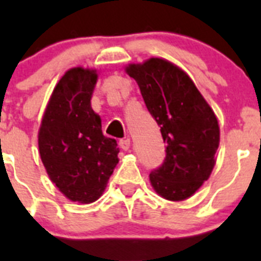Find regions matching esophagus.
Returning a JSON list of instances; mask_svg holds the SVG:
<instances>
[{"instance_id": "esophagus-1", "label": "esophagus", "mask_w": 261, "mask_h": 261, "mask_svg": "<svg viewBox=\"0 0 261 261\" xmlns=\"http://www.w3.org/2000/svg\"><path fill=\"white\" fill-rule=\"evenodd\" d=\"M119 146L123 149V150H129L130 149V140L129 138H125V140H120Z\"/></svg>"}]
</instances>
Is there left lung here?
<instances>
[{"instance_id":"obj_1","label":"left lung","mask_w":261,"mask_h":261,"mask_svg":"<svg viewBox=\"0 0 261 261\" xmlns=\"http://www.w3.org/2000/svg\"><path fill=\"white\" fill-rule=\"evenodd\" d=\"M125 73L137 82L166 144L165 162L149 175L153 190L168 201L190 199L216 165L220 125L214 111L190 75L168 60L129 64Z\"/></svg>"}]
</instances>
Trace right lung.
Segmentation results:
<instances>
[{
    "label": "right lung",
    "instance_id": "1",
    "mask_svg": "<svg viewBox=\"0 0 261 261\" xmlns=\"http://www.w3.org/2000/svg\"><path fill=\"white\" fill-rule=\"evenodd\" d=\"M98 71L71 68L53 89L38 133L39 154L50 181L66 199L91 204L103 195L119 163L116 140L103 136L91 107Z\"/></svg>",
    "mask_w": 261,
    "mask_h": 261
}]
</instances>
